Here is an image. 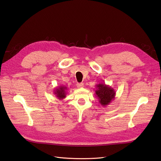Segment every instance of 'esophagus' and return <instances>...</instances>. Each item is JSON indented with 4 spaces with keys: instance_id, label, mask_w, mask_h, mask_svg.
I'll list each match as a JSON object with an SVG mask.
<instances>
[{
    "instance_id": "34e87169",
    "label": "esophagus",
    "mask_w": 161,
    "mask_h": 161,
    "mask_svg": "<svg viewBox=\"0 0 161 161\" xmlns=\"http://www.w3.org/2000/svg\"><path fill=\"white\" fill-rule=\"evenodd\" d=\"M76 86L78 88H82V87H83V83H77L76 84Z\"/></svg>"
}]
</instances>
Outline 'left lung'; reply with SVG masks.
I'll return each mask as SVG.
<instances>
[{
    "label": "left lung",
    "mask_w": 161,
    "mask_h": 161,
    "mask_svg": "<svg viewBox=\"0 0 161 161\" xmlns=\"http://www.w3.org/2000/svg\"><path fill=\"white\" fill-rule=\"evenodd\" d=\"M95 86V96L102 106L108 105L115 99V91L111 86L105 83H99Z\"/></svg>",
    "instance_id": "8db88e82"
}]
</instances>
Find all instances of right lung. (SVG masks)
I'll use <instances>...</instances> for the list:
<instances>
[{
	"mask_svg": "<svg viewBox=\"0 0 161 161\" xmlns=\"http://www.w3.org/2000/svg\"><path fill=\"white\" fill-rule=\"evenodd\" d=\"M67 90V87L64 86H59L58 87H56L55 88L54 91H53V94L56 95V97L58 99L62 100L63 99H64L66 97V91Z\"/></svg>",
	"mask_w": 161,
	"mask_h": 161,
	"instance_id": "add662e5",
	"label": "right lung"
}]
</instances>
